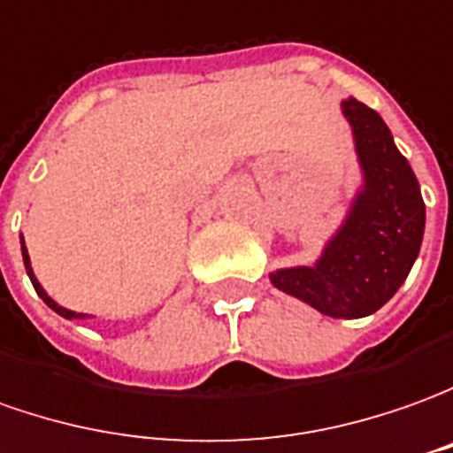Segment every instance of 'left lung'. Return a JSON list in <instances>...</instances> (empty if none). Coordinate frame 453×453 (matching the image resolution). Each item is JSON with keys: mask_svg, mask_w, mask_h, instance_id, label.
I'll use <instances>...</instances> for the list:
<instances>
[{"mask_svg": "<svg viewBox=\"0 0 453 453\" xmlns=\"http://www.w3.org/2000/svg\"><path fill=\"white\" fill-rule=\"evenodd\" d=\"M342 111L365 186L315 265L278 270L270 282L322 315L357 319L389 303L407 280L424 238V201L380 113L357 98L342 101Z\"/></svg>", "mask_w": 453, "mask_h": 453, "instance_id": "8db88e82", "label": "left lung"}]
</instances>
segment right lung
Returning a JSON list of instances; mask_svg holds the SVG:
<instances>
[{"mask_svg": "<svg viewBox=\"0 0 453 453\" xmlns=\"http://www.w3.org/2000/svg\"><path fill=\"white\" fill-rule=\"evenodd\" d=\"M21 255H24V267H27V275H29V280H32L34 290H36V295H39V297H42V300H44V303L49 304V307H51L54 312H58L61 317H66V319H72V317H86V315H81V312H72V310L61 307V304H57L54 300H51V297H49V295H46L44 288H42V285L36 282V278H34L32 265H29V252H27V248H24V238H21Z\"/></svg>", "mask_w": 453, "mask_h": 453, "instance_id": "add662e5", "label": "right lung"}]
</instances>
